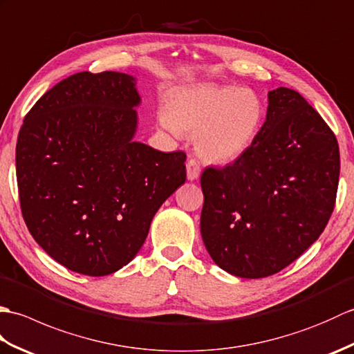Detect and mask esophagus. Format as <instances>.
<instances>
[{"label": "esophagus", "instance_id": "obj_1", "mask_svg": "<svg viewBox=\"0 0 354 354\" xmlns=\"http://www.w3.org/2000/svg\"><path fill=\"white\" fill-rule=\"evenodd\" d=\"M199 175H201V164L196 160L190 158V160L187 161V179H189V181H196Z\"/></svg>", "mask_w": 354, "mask_h": 354}]
</instances>
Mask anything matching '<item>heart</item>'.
<instances>
[{"instance_id":"obj_1","label":"heart","mask_w":354,"mask_h":354,"mask_svg":"<svg viewBox=\"0 0 354 354\" xmlns=\"http://www.w3.org/2000/svg\"><path fill=\"white\" fill-rule=\"evenodd\" d=\"M265 108L257 93L237 85L202 84L176 89L161 112L164 129L194 133L193 146L209 164L242 158L260 132Z\"/></svg>"}]
</instances>
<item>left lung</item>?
<instances>
[{"mask_svg": "<svg viewBox=\"0 0 354 354\" xmlns=\"http://www.w3.org/2000/svg\"><path fill=\"white\" fill-rule=\"evenodd\" d=\"M337 181L339 147L324 120L293 89L269 91L251 149L201 176V234L209 257L240 278L280 272L324 231Z\"/></svg>", "mask_w": 354, "mask_h": 354, "instance_id": "1", "label": "left lung"}]
</instances>
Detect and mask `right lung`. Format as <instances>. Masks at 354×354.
Returning <instances> with one entry per match:
<instances>
[{"instance_id":"right-lung-1","label":"right lung","mask_w":354,"mask_h":354,"mask_svg":"<svg viewBox=\"0 0 354 354\" xmlns=\"http://www.w3.org/2000/svg\"><path fill=\"white\" fill-rule=\"evenodd\" d=\"M141 97L129 74L82 71L45 93L17 142L30 234L73 272L103 277L141 250L165 199L185 183V153L135 141Z\"/></svg>"}]
</instances>
